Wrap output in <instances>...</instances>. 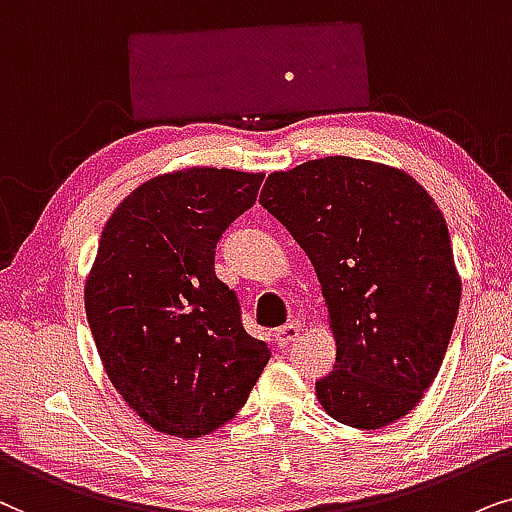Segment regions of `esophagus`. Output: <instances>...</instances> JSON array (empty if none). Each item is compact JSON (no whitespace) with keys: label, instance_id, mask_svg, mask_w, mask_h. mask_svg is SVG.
<instances>
[{"label":"esophagus","instance_id":"esophagus-1","mask_svg":"<svg viewBox=\"0 0 512 512\" xmlns=\"http://www.w3.org/2000/svg\"><path fill=\"white\" fill-rule=\"evenodd\" d=\"M299 335H302V325L299 323H288L283 325L281 330H276V344L285 349V346H290L292 342H297Z\"/></svg>","mask_w":512,"mask_h":512}]
</instances>
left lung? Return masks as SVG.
I'll list each match as a JSON object with an SVG mask.
<instances>
[{"label": "left lung", "instance_id": "8db88e82", "mask_svg": "<svg viewBox=\"0 0 512 512\" xmlns=\"http://www.w3.org/2000/svg\"><path fill=\"white\" fill-rule=\"evenodd\" d=\"M260 203L309 255L330 311L337 363L318 403L367 431L403 419L440 370L461 299L431 194L405 170L325 156L271 173Z\"/></svg>", "mask_w": 512, "mask_h": 512}]
</instances>
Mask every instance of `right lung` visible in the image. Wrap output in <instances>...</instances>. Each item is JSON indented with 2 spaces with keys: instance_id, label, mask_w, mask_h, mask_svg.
I'll use <instances>...</instances> for the list:
<instances>
[{
  "instance_id": "1",
  "label": "right lung",
  "mask_w": 512,
  "mask_h": 512,
  "mask_svg": "<svg viewBox=\"0 0 512 512\" xmlns=\"http://www.w3.org/2000/svg\"><path fill=\"white\" fill-rule=\"evenodd\" d=\"M262 180L229 168L154 177L102 229L86 318L109 381L159 433L201 438L227 424L269 363L215 276L217 241Z\"/></svg>"
}]
</instances>
